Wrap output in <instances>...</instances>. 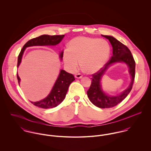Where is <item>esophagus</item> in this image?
Instances as JSON below:
<instances>
[{
	"mask_svg": "<svg viewBox=\"0 0 151 151\" xmlns=\"http://www.w3.org/2000/svg\"><path fill=\"white\" fill-rule=\"evenodd\" d=\"M82 77H83L82 74H80V73L76 74L75 75V77H76V78H81Z\"/></svg>",
	"mask_w": 151,
	"mask_h": 151,
	"instance_id": "obj_1",
	"label": "esophagus"
}]
</instances>
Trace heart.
I'll list each match as a JSON object with an SVG mask.
<instances>
[{"label":"heart","mask_w":151,"mask_h":151,"mask_svg":"<svg viewBox=\"0 0 151 151\" xmlns=\"http://www.w3.org/2000/svg\"><path fill=\"white\" fill-rule=\"evenodd\" d=\"M110 48L104 40L78 37L71 40L63 52V60L71 71L79 65L88 74L98 71L108 59Z\"/></svg>","instance_id":"b5f03b06"}]
</instances>
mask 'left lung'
Here are the masks:
<instances>
[{
    "label": "left lung",
    "mask_w": 151,
    "mask_h": 151,
    "mask_svg": "<svg viewBox=\"0 0 151 151\" xmlns=\"http://www.w3.org/2000/svg\"><path fill=\"white\" fill-rule=\"evenodd\" d=\"M109 40L113 47V55L107 63L97 73L92 74L91 86L87 91V95L90 101L99 108L114 107L123 101L129 95L134 81L135 73V62L129 49L124 44L111 36L103 35ZM124 63L129 68L132 81L129 87L121 94L116 96H110L106 94L101 88L100 81L102 76L108 67L114 63Z\"/></svg>",
    "instance_id": "8db88e82"
}]
</instances>
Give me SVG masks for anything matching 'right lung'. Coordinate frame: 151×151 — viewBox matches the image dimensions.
Returning a JSON list of instances; mask_svg holds the SVG:
<instances>
[{
    "instance_id": "add662e5",
    "label": "right lung",
    "mask_w": 151,
    "mask_h": 151,
    "mask_svg": "<svg viewBox=\"0 0 151 151\" xmlns=\"http://www.w3.org/2000/svg\"><path fill=\"white\" fill-rule=\"evenodd\" d=\"M65 35H42L38 37L33 38L25 43L21 50L18 56L17 67L22 62V56L26 47L33 46H53L60 43L63 39ZM63 51L60 53V58L62 60ZM17 78L19 84L20 78L17 73ZM75 80L72 74L66 72L64 70H61L59 75L53 86L49 94L42 100L38 102H31L34 105L42 109L53 108L58 106L65 99L67 92L70 84Z\"/></svg>"
}]
</instances>
